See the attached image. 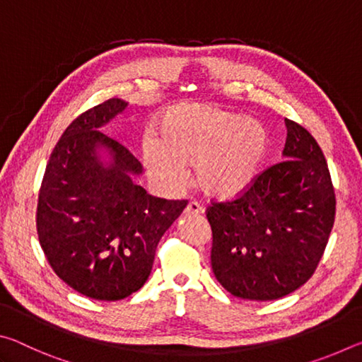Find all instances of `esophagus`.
Returning <instances> with one entry per match:
<instances>
[{
	"label": "esophagus",
	"instance_id": "1",
	"mask_svg": "<svg viewBox=\"0 0 362 362\" xmlns=\"http://www.w3.org/2000/svg\"><path fill=\"white\" fill-rule=\"evenodd\" d=\"M204 212L203 207H201L198 203H194V201H192V203H188V206L185 207V214L187 216H201V214Z\"/></svg>",
	"mask_w": 362,
	"mask_h": 362
}]
</instances>
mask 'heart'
<instances>
[{
  "mask_svg": "<svg viewBox=\"0 0 362 362\" xmlns=\"http://www.w3.org/2000/svg\"><path fill=\"white\" fill-rule=\"evenodd\" d=\"M262 122L206 103H180L159 116L142 159L153 180L169 189L194 183L209 198L231 199L246 192L265 158Z\"/></svg>",
  "mask_w": 362,
  "mask_h": 362,
  "instance_id": "b5f03b06",
  "label": "heart"
}]
</instances>
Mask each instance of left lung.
<instances>
[{"instance_id": "left-lung-1", "label": "left lung", "mask_w": 362, "mask_h": 362, "mask_svg": "<svg viewBox=\"0 0 362 362\" xmlns=\"http://www.w3.org/2000/svg\"><path fill=\"white\" fill-rule=\"evenodd\" d=\"M286 159L235 199L212 201L211 263L220 284L247 300H276L316 272L335 220V192L321 146L286 118Z\"/></svg>"}]
</instances>
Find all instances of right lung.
I'll return each instance as SVG.
<instances>
[{"label":"right lung","mask_w":362,"mask_h":362,"mask_svg":"<svg viewBox=\"0 0 362 362\" xmlns=\"http://www.w3.org/2000/svg\"><path fill=\"white\" fill-rule=\"evenodd\" d=\"M127 107L108 99L84 112L54 146L42 177L36 230L49 265L71 289L115 302L148 279L158 243L188 201L155 198L132 182L142 164L99 131ZM114 158L103 168L96 156Z\"/></svg>","instance_id":"obj_1"}]
</instances>
